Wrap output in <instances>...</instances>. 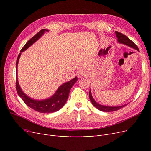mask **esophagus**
I'll return each instance as SVG.
<instances>
[{
    "label": "esophagus",
    "instance_id": "obj_1",
    "mask_svg": "<svg viewBox=\"0 0 151 151\" xmlns=\"http://www.w3.org/2000/svg\"><path fill=\"white\" fill-rule=\"evenodd\" d=\"M87 73L86 72L84 71V70H81L78 72V74H77V76H78L79 78H82V77H84L85 76H86Z\"/></svg>",
    "mask_w": 151,
    "mask_h": 151
}]
</instances>
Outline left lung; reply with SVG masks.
Masks as SVG:
<instances>
[{"label":"left lung","instance_id":"1","mask_svg":"<svg viewBox=\"0 0 151 151\" xmlns=\"http://www.w3.org/2000/svg\"><path fill=\"white\" fill-rule=\"evenodd\" d=\"M115 34L116 35V37H117V40H118V42L120 43H122V44H124L127 45V46H129L130 47L133 48L135 50H137V51L139 52V48L137 47V46L132 42V40H130L129 38L126 36L125 35H123L122 33H120V32H118V31H115ZM89 98L91 103L94 105V107L98 109L100 111H104V112H110V111H115L116 110H118V109L123 108L124 106H125L126 104L124 105H122V106H104V105H101L99 103H98L97 102H96L95 100L94 99L93 97L92 96V94H91V90L89 91Z\"/></svg>","mask_w":151,"mask_h":151}]
</instances>
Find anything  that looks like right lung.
<instances>
[{"label":"right lung","mask_w":151,"mask_h":151,"mask_svg":"<svg viewBox=\"0 0 151 151\" xmlns=\"http://www.w3.org/2000/svg\"><path fill=\"white\" fill-rule=\"evenodd\" d=\"M45 31H48V29H43L40 31L37 34H36L33 38H31L28 42H27L21 50V52L17 57L16 61V88L17 90V93L18 95L21 98L26 104L28 105L31 108L35 109V111L42 113H53L59 110L62 108L64 104H65L67 100L68 97L70 89L77 81V77H76L74 79L68 81L65 83L62 84L57 91L51 97L43 99V100H36L33 99L29 96H28L20 88V86L18 83L17 80V63L19 62V59L21 55V52L25 51L26 49H28L31 45H33L36 42L41 36H42Z\"/></svg>","instance_id":"add662e5"}]
</instances>
